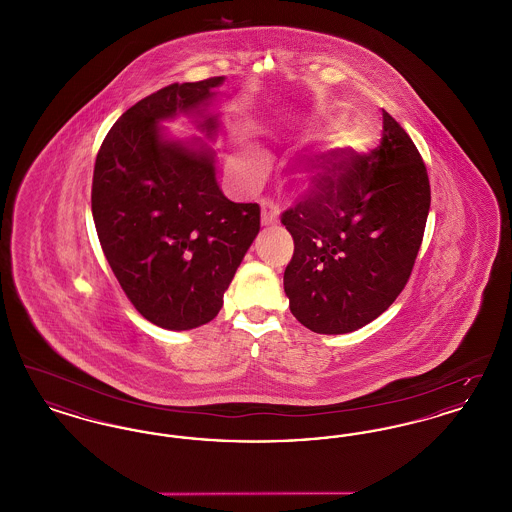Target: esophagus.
<instances>
[{"instance_id":"34e87169","label":"esophagus","mask_w":512,"mask_h":512,"mask_svg":"<svg viewBox=\"0 0 512 512\" xmlns=\"http://www.w3.org/2000/svg\"><path fill=\"white\" fill-rule=\"evenodd\" d=\"M280 219V209H278V205L274 203V201H270V199H263L261 201V222L268 226V224H274V222H278Z\"/></svg>"}]
</instances>
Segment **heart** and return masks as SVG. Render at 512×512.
Segmentation results:
<instances>
[{
    "label": "heart",
    "instance_id": "b5f03b06",
    "mask_svg": "<svg viewBox=\"0 0 512 512\" xmlns=\"http://www.w3.org/2000/svg\"><path fill=\"white\" fill-rule=\"evenodd\" d=\"M318 126H320L322 130L332 132V130H338V128H340V119H338L336 115H328V117H322V119L318 121ZM245 165L249 167V171L259 172L265 167V157H263L261 153H257V151H251V153H247V157H245Z\"/></svg>",
    "mask_w": 512,
    "mask_h": 512
}]
</instances>
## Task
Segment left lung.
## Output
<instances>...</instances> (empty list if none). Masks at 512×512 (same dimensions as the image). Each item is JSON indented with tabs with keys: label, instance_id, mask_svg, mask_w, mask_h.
Listing matches in <instances>:
<instances>
[{
	"label": "left lung",
	"instance_id": "1",
	"mask_svg": "<svg viewBox=\"0 0 512 512\" xmlns=\"http://www.w3.org/2000/svg\"><path fill=\"white\" fill-rule=\"evenodd\" d=\"M370 153L322 155L313 188L282 215L293 238L290 311L317 334H347L403 292L422 244L430 182L411 136L384 111Z\"/></svg>",
	"mask_w": 512,
	"mask_h": 512
}]
</instances>
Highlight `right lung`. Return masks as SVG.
<instances>
[{
    "mask_svg": "<svg viewBox=\"0 0 512 512\" xmlns=\"http://www.w3.org/2000/svg\"><path fill=\"white\" fill-rule=\"evenodd\" d=\"M224 76L171 84L140 99L107 132L92 182L99 244L136 311L167 330H192L219 315L222 297L261 228L257 203L220 192L213 147L165 136L161 121L207 111Z\"/></svg>",
    "mask_w": 512,
    "mask_h": 512,
    "instance_id": "1",
    "label": "right lung"
}]
</instances>
